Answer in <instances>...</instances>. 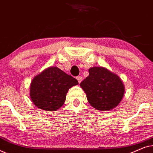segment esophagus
<instances>
[{
    "label": "esophagus",
    "mask_w": 153,
    "mask_h": 153,
    "mask_svg": "<svg viewBox=\"0 0 153 153\" xmlns=\"http://www.w3.org/2000/svg\"><path fill=\"white\" fill-rule=\"evenodd\" d=\"M76 79H77V81H78L79 83H80L81 82V81L83 80V78L81 76H77L76 77Z\"/></svg>",
    "instance_id": "esophagus-1"
}]
</instances>
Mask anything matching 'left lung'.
Here are the masks:
<instances>
[{"label":"left lung","mask_w":153,"mask_h":153,"mask_svg":"<svg viewBox=\"0 0 153 153\" xmlns=\"http://www.w3.org/2000/svg\"><path fill=\"white\" fill-rule=\"evenodd\" d=\"M89 75L80 86L89 104L99 111L111 110L118 105L125 93V85L118 75L104 67L90 68Z\"/></svg>","instance_id":"1"}]
</instances>
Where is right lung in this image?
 <instances>
[{"mask_svg":"<svg viewBox=\"0 0 153 153\" xmlns=\"http://www.w3.org/2000/svg\"><path fill=\"white\" fill-rule=\"evenodd\" d=\"M78 84L76 79L57 67H49L31 81L30 100L40 109L56 111L63 105L69 89Z\"/></svg>","mask_w":153,"mask_h":153,"instance_id":"add662e5","label":"right lung"}]
</instances>
